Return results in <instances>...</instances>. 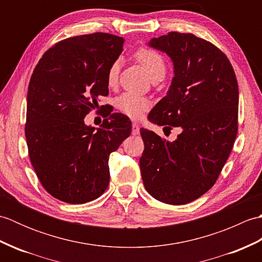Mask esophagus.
<instances>
[{"label":"esophagus","instance_id":"34e87169","mask_svg":"<svg viewBox=\"0 0 262 262\" xmlns=\"http://www.w3.org/2000/svg\"><path fill=\"white\" fill-rule=\"evenodd\" d=\"M132 134L133 135H138L140 134V126L137 124H133L132 125Z\"/></svg>","mask_w":262,"mask_h":262}]
</instances>
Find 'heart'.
<instances>
[{"label": "heart", "instance_id": "obj_1", "mask_svg": "<svg viewBox=\"0 0 262 262\" xmlns=\"http://www.w3.org/2000/svg\"><path fill=\"white\" fill-rule=\"evenodd\" d=\"M137 62L146 70L148 75L154 81L159 77H163L166 72V63L164 57L159 52L148 47H140L134 54ZM120 60H114L108 69L107 83L109 86H115L119 79ZM116 108L121 114L132 119L141 118L143 114L149 108V101L145 98L138 97L133 93H122L116 99Z\"/></svg>", "mask_w": 262, "mask_h": 262}]
</instances>
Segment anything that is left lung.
Instances as JSON below:
<instances>
[{"label":"left lung","instance_id":"obj_1","mask_svg":"<svg viewBox=\"0 0 262 262\" xmlns=\"http://www.w3.org/2000/svg\"><path fill=\"white\" fill-rule=\"evenodd\" d=\"M149 46L173 60L168 94L151 110L154 124L181 127L174 142L141 129L140 159L145 189L155 199L185 205L214 186L237 134L238 86L231 62L214 43L192 33L171 31Z\"/></svg>","mask_w":262,"mask_h":262}]
</instances>
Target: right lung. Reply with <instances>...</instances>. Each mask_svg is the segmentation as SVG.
<instances>
[{
	"label": "right lung",
	"instance_id": "right-lung-1",
	"mask_svg": "<svg viewBox=\"0 0 262 262\" xmlns=\"http://www.w3.org/2000/svg\"><path fill=\"white\" fill-rule=\"evenodd\" d=\"M124 42L105 32L66 38L33 70L27 96L28 153L42 187L64 203L101 196L109 185L110 154L130 135L128 117L110 108L97 130L84 125L99 98L108 96V69Z\"/></svg>",
	"mask_w": 262,
	"mask_h": 262
}]
</instances>
